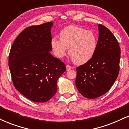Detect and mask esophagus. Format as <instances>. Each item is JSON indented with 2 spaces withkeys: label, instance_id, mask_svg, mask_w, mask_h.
Segmentation results:
<instances>
[{
  "label": "esophagus",
  "instance_id": "esophagus-1",
  "mask_svg": "<svg viewBox=\"0 0 129 129\" xmlns=\"http://www.w3.org/2000/svg\"><path fill=\"white\" fill-rule=\"evenodd\" d=\"M66 68H67V71H70V70H71L72 69H73V67H72L71 66H66Z\"/></svg>",
  "mask_w": 129,
  "mask_h": 129
}]
</instances>
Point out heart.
<instances>
[{"label": "heart", "mask_w": 129, "mask_h": 129, "mask_svg": "<svg viewBox=\"0 0 129 129\" xmlns=\"http://www.w3.org/2000/svg\"><path fill=\"white\" fill-rule=\"evenodd\" d=\"M51 47L56 57L62 58L67 49L74 62L83 65L93 57L97 47V38L94 32L77 25H70L59 33V39L52 38Z\"/></svg>", "instance_id": "obj_1"}]
</instances>
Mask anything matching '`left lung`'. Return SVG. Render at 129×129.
Wrapping results in <instances>:
<instances>
[{"label": "left lung", "instance_id": "8db88e82", "mask_svg": "<svg viewBox=\"0 0 129 129\" xmlns=\"http://www.w3.org/2000/svg\"><path fill=\"white\" fill-rule=\"evenodd\" d=\"M97 47L88 62L76 68L75 85L80 93L92 99L106 93L112 87L119 72L120 48L109 29L99 24Z\"/></svg>", "mask_w": 129, "mask_h": 129}]
</instances>
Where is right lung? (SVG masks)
<instances>
[{
	"label": "right lung",
	"instance_id": "add662e5",
	"mask_svg": "<svg viewBox=\"0 0 129 129\" xmlns=\"http://www.w3.org/2000/svg\"><path fill=\"white\" fill-rule=\"evenodd\" d=\"M53 22L24 29L11 47L9 67L14 86L34 102L49 100L57 91V81L66 71L64 63L51 54Z\"/></svg>",
	"mask_w": 129,
	"mask_h": 129
}]
</instances>
